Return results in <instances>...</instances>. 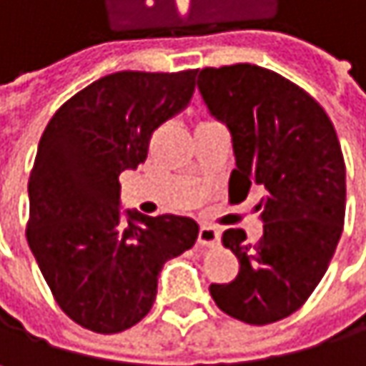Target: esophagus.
<instances>
[{
	"mask_svg": "<svg viewBox=\"0 0 366 366\" xmlns=\"http://www.w3.org/2000/svg\"><path fill=\"white\" fill-rule=\"evenodd\" d=\"M218 239H220V231L216 227L203 224L199 229V244L201 246H214V244H218Z\"/></svg>",
	"mask_w": 366,
	"mask_h": 366,
	"instance_id": "34e87169",
	"label": "esophagus"
}]
</instances>
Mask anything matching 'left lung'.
Instances as JSON below:
<instances>
[{
  "label": "left lung",
  "mask_w": 366,
  "mask_h": 366,
  "mask_svg": "<svg viewBox=\"0 0 366 366\" xmlns=\"http://www.w3.org/2000/svg\"><path fill=\"white\" fill-rule=\"evenodd\" d=\"M209 114L231 133L229 192L264 188L262 237L229 229L222 246L239 260L229 284H212L216 305L248 325L295 314L320 284L345 218V163L335 127L303 89L280 74L237 63L205 67L197 80Z\"/></svg>",
  "instance_id": "1"
}]
</instances>
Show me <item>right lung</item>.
Instances as JSON below:
<instances>
[{
	"label": "right lung",
	"instance_id": "add662e5",
	"mask_svg": "<svg viewBox=\"0 0 366 366\" xmlns=\"http://www.w3.org/2000/svg\"><path fill=\"white\" fill-rule=\"evenodd\" d=\"M194 76H104L65 102L39 139L27 242L59 307L93 332L137 325L163 264L197 242L192 218L122 212L118 182L146 161L152 133L190 104Z\"/></svg>",
	"mask_w": 366,
	"mask_h": 366
}]
</instances>
